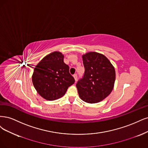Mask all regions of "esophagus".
<instances>
[{
	"label": "esophagus",
	"mask_w": 148,
	"mask_h": 148,
	"mask_svg": "<svg viewBox=\"0 0 148 148\" xmlns=\"http://www.w3.org/2000/svg\"><path fill=\"white\" fill-rule=\"evenodd\" d=\"M73 77H74V79H75V81L77 80V74H74V75H73Z\"/></svg>",
	"instance_id": "obj_1"
}]
</instances>
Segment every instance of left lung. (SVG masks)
<instances>
[{"label": "left lung", "instance_id": "8db88e82", "mask_svg": "<svg viewBox=\"0 0 148 148\" xmlns=\"http://www.w3.org/2000/svg\"><path fill=\"white\" fill-rule=\"evenodd\" d=\"M82 57L85 73L82 79L76 84L79 97L88 103L101 101L114 88L115 69L101 53L90 51Z\"/></svg>", "mask_w": 148, "mask_h": 148}]
</instances>
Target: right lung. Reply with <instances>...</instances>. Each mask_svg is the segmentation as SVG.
<instances>
[{"label": "right lung", "mask_w": 148, "mask_h": 148, "mask_svg": "<svg viewBox=\"0 0 148 148\" xmlns=\"http://www.w3.org/2000/svg\"><path fill=\"white\" fill-rule=\"evenodd\" d=\"M69 71L68 65L64 63V55L60 51L52 52L36 66L32 75L33 85L44 99H58L75 82Z\"/></svg>", "instance_id": "right-lung-1"}]
</instances>
